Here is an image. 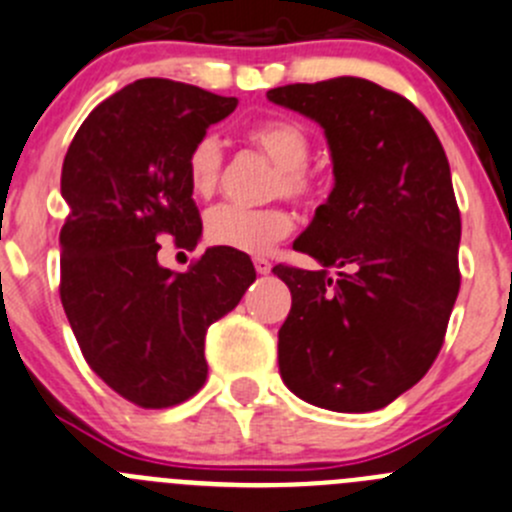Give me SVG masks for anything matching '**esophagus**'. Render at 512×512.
I'll use <instances>...</instances> for the list:
<instances>
[{"label":"esophagus","mask_w":512,"mask_h":512,"mask_svg":"<svg viewBox=\"0 0 512 512\" xmlns=\"http://www.w3.org/2000/svg\"><path fill=\"white\" fill-rule=\"evenodd\" d=\"M253 266H256V271H259V274H269L271 271V261L264 259V256H256V259H253Z\"/></svg>","instance_id":"1"}]
</instances>
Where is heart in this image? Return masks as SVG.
<instances>
[{
  "instance_id": "obj_1",
  "label": "heart",
  "mask_w": 512,
  "mask_h": 512,
  "mask_svg": "<svg viewBox=\"0 0 512 512\" xmlns=\"http://www.w3.org/2000/svg\"><path fill=\"white\" fill-rule=\"evenodd\" d=\"M248 143L276 165L269 196H286L299 203H314L324 196L326 175L311 168V138L304 125L289 118L264 120L246 133ZM223 148L213 133L201 135L188 148L186 178L198 198H211L221 186ZM294 231V216L284 206L246 208L223 203L208 211L206 238L213 246L259 253Z\"/></svg>"
}]
</instances>
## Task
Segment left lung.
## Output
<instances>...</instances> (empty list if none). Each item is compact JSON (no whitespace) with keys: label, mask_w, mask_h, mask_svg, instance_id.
<instances>
[{"label":"left lung","mask_w":512,"mask_h":512,"mask_svg":"<svg viewBox=\"0 0 512 512\" xmlns=\"http://www.w3.org/2000/svg\"><path fill=\"white\" fill-rule=\"evenodd\" d=\"M266 97L324 128L337 180L294 243L321 269L274 266L291 289L281 379L324 410H382L432 367L460 291L462 223L445 148L407 97L362 77Z\"/></svg>","instance_id":"8db88e82"}]
</instances>
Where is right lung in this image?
<instances>
[{
  "mask_svg": "<svg viewBox=\"0 0 512 512\" xmlns=\"http://www.w3.org/2000/svg\"><path fill=\"white\" fill-rule=\"evenodd\" d=\"M236 105L183 82L138 80L87 115L62 163V306L92 372L145 410L206 384L208 326L256 279L246 253L223 246L183 274L158 264L163 238L188 251L201 238L186 155Z\"/></svg>",
  "mask_w": 512,
  "mask_h": 512,
  "instance_id": "right-lung-1",
  "label": "right lung"
}]
</instances>
